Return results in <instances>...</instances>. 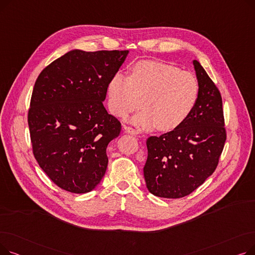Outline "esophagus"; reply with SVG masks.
<instances>
[{"label":"esophagus","instance_id":"esophagus-1","mask_svg":"<svg viewBox=\"0 0 255 255\" xmlns=\"http://www.w3.org/2000/svg\"><path fill=\"white\" fill-rule=\"evenodd\" d=\"M123 130L125 133H128V134H132V135H138L139 132L135 129H133L131 127H127V126H124L123 127Z\"/></svg>","mask_w":255,"mask_h":255}]
</instances>
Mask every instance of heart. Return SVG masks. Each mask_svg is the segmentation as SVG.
<instances>
[{
	"mask_svg": "<svg viewBox=\"0 0 255 255\" xmlns=\"http://www.w3.org/2000/svg\"><path fill=\"white\" fill-rule=\"evenodd\" d=\"M199 95L197 79L178 67L153 60L138 61L130 75L116 72L107 84L112 114L122 118L135 111L141 100L142 111L130 118V123L169 131L190 116Z\"/></svg>",
	"mask_w": 255,
	"mask_h": 255,
	"instance_id": "b5f03b06",
	"label": "heart"
}]
</instances>
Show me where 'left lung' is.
Masks as SVG:
<instances>
[{"mask_svg":"<svg viewBox=\"0 0 255 255\" xmlns=\"http://www.w3.org/2000/svg\"><path fill=\"white\" fill-rule=\"evenodd\" d=\"M199 95L190 116L172 131L146 140L143 177L159 197L190 194L216 169L226 133L221 95L199 62L192 61Z\"/></svg>","mask_w":255,"mask_h":255,"instance_id":"1","label":"left lung"}]
</instances>
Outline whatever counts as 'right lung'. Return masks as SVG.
Returning a JSON list of instances; mask_svg holds the SVG:
<instances>
[{"instance_id": "obj_1", "label": "right lung", "mask_w": 255, "mask_h": 255, "mask_svg": "<svg viewBox=\"0 0 255 255\" xmlns=\"http://www.w3.org/2000/svg\"><path fill=\"white\" fill-rule=\"evenodd\" d=\"M129 50L72 49L39 74L28 122L39 166L60 188L87 193L106 171V148L121 124L103 105Z\"/></svg>"}]
</instances>
